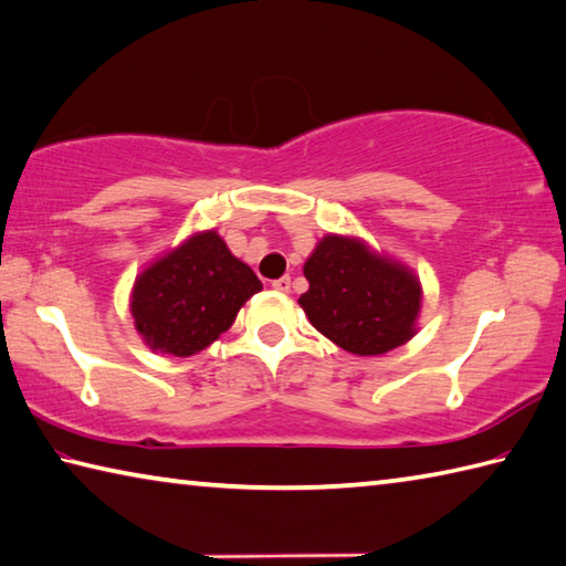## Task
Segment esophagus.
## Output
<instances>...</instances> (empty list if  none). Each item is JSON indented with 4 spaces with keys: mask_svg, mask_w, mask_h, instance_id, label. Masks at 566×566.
<instances>
[{
    "mask_svg": "<svg viewBox=\"0 0 566 566\" xmlns=\"http://www.w3.org/2000/svg\"><path fill=\"white\" fill-rule=\"evenodd\" d=\"M272 290L274 292H290L292 290V280H290V276H280V280H274L272 282Z\"/></svg>",
    "mask_w": 566,
    "mask_h": 566,
    "instance_id": "34e87169",
    "label": "esophagus"
}]
</instances>
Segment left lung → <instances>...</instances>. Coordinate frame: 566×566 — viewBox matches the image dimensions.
<instances>
[{
	"label": "left lung",
	"instance_id": "8db88e82",
	"mask_svg": "<svg viewBox=\"0 0 566 566\" xmlns=\"http://www.w3.org/2000/svg\"><path fill=\"white\" fill-rule=\"evenodd\" d=\"M300 306L318 334L356 356H381L418 332L420 286L408 264L358 238L324 234L304 262Z\"/></svg>",
	"mask_w": 566,
	"mask_h": 566
}]
</instances>
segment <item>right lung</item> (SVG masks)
Here are the masks:
<instances>
[{
    "label": "right lung",
    "instance_id": "right-lung-1",
    "mask_svg": "<svg viewBox=\"0 0 566 566\" xmlns=\"http://www.w3.org/2000/svg\"><path fill=\"white\" fill-rule=\"evenodd\" d=\"M256 292L262 282L252 266L238 260L218 232L202 230L136 276L130 316L153 352L188 358L218 342Z\"/></svg>",
    "mask_w": 566,
    "mask_h": 566
}]
</instances>
